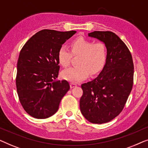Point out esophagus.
Instances as JSON below:
<instances>
[{
    "mask_svg": "<svg viewBox=\"0 0 148 148\" xmlns=\"http://www.w3.org/2000/svg\"><path fill=\"white\" fill-rule=\"evenodd\" d=\"M70 86H71V88H74L77 86V84H75V83H71Z\"/></svg>",
    "mask_w": 148,
    "mask_h": 148,
    "instance_id": "34e87169",
    "label": "esophagus"
}]
</instances>
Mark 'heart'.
I'll use <instances>...</instances> for the list:
<instances>
[{
    "mask_svg": "<svg viewBox=\"0 0 148 148\" xmlns=\"http://www.w3.org/2000/svg\"><path fill=\"white\" fill-rule=\"evenodd\" d=\"M71 50L62 46L58 51V60L64 67L69 65L73 55L79 56L78 66L71 67L62 73L64 79L79 82L88 77L89 74H97L102 69L106 59V46L103 42H95L84 37H78L71 43Z\"/></svg>",
    "mask_w": 148,
    "mask_h": 148,
    "instance_id": "1",
    "label": "heart"
}]
</instances>
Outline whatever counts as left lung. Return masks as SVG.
I'll return each instance as SVG.
<instances>
[{
	"instance_id": "obj_1",
	"label": "left lung",
	"mask_w": 148,
	"mask_h": 148,
	"mask_svg": "<svg viewBox=\"0 0 148 148\" xmlns=\"http://www.w3.org/2000/svg\"><path fill=\"white\" fill-rule=\"evenodd\" d=\"M88 36L106 46V62L94 79L82 85V114L95 124L109 122L120 114L132 90L133 58L125 44L112 32L95 31Z\"/></svg>"
}]
</instances>
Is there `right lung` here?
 Here are the masks:
<instances>
[{
    "instance_id": "add662e5",
    "label": "right lung",
    "mask_w": 148,
    "mask_h": 148,
    "mask_svg": "<svg viewBox=\"0 0 148 148\" xmlns=\"http://www.w3.org/2000/svg\"><path fill=\"white\" fill-rule=\"evenodd\" d=\"M76 31L43 29L25 44L17 61L16 86L19 101L34 118L44 119L57 112L69 90L67 81L57 80L58 51Z\"/></svg>"
}]
</instances>
